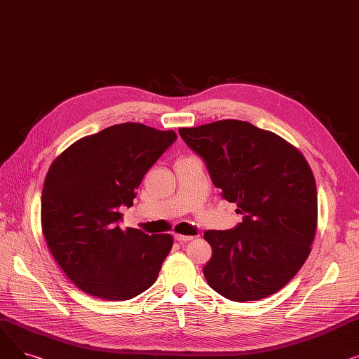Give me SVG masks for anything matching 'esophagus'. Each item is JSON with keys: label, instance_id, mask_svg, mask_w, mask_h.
Returning a JSON list of instances; mask_svg holds the SVG:
<instances>
[{"label": "esophagus", "instance_id": "34e87169", "mask_svg": "<svg viewBox=\"0 0 359 359\" xmlns=\"http://www.w3.org/2000/svg\"><path fill=\"white\" fill-rule=\"evenodd\" d=\"M194 237L192 236H182V234H175V240L179 243H186V241H191Z\"/></svg>", "mask_w": 359, "mask_h": 359}]
</instances>
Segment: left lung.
<instances>
[{
    "instance_id": "obj_1",
    "label": "left lung",
    "mask_w": 359,
    "mask_h": 359,
    "mask_svg": "<svg viewBox=\"0 0 359 359\" xmlns=\"http://www.w3.org/2000/svg\"><path fill=\"white\" fill-rule=\"evenodd\" d=\"M179 134L243 215L231 230L203 234L212 248L203 266L208 285L237 303L275 294L304 265L316 234L317 189L307 160L273 132L243 121Z\"/></svg>"
}]
</instances>
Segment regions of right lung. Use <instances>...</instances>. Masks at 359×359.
<instances>
[{"mask_svg": "<svg viewBox=\"0 0 359 359\" xmlns=\"http://www.w3.org/2000/svg\"><path fill=\"white\" fill-rule=\"evenodd\" d=\"M173 130L126 122L74 142L56 158L42 191V230L67 276L87 294L134 298L154 284L173 246L170 234L121 230L142 177L176 141Z\"/></svg>", "mask_w": 359, "mask_h": 359, "instance_id": "add662e5", "label": "right lung"}]
</instances>
